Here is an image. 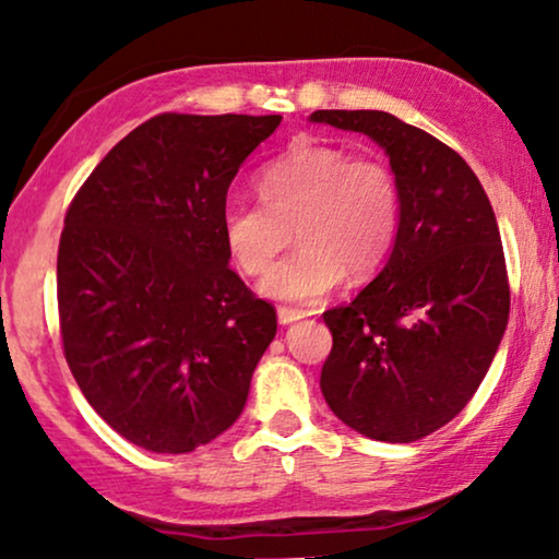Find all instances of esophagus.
<instances>
[{
  "mask_svg": "<svg viewBox=\"0 0 559 559\" xmlns=\"http://www.w3.org/2000/svg\"><path fill=\"white\" fill-rule=\"evenodd\" d=\"M302 316H306V313H302V311H295V308H277V319H280L282 326H290V323L300 321Z\"/></svg>",
  "mask_w": 559,
  "mask_h": 559,
  "instance_id": "esophagus-1",
  "label": "esophagus"
}]
</instances>
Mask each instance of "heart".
<instances>
[{
  "mask_svg": "<svg viewBox=\"0 0 559 559\" xmlns=\"http://www.w3.org/2000/svg\"><path fill=\"white\" fill-rule=\"evenodd\" d=\"M264 204L230 202L223 240L246 274H261L295 238L300 248L259 282L266 298L316 306L342 285L376 274L402 227V189L381 160L332 144H298L259 174Z\"/></svg>",
  "mask_w": 559,
  "mask_h": 559,
  "instance_id": "obj_1",
  "label": "heart"
}]
</instances>
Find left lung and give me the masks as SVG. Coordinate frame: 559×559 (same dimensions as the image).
I'll return each mask as SVG.
<instances>
[{
    "label": "left lung",
    "instance_id": "1",
    "mask_svg": "<svg viewBox=\"0 0 559 559\" xmlns=\"http://www.w3.org/2000/svg\"><path fill=\"white\" fill-rule=\"evenodd\" d=\"M370 136L402 189V227L378 277L323 313L329 409L365 438L412 443L451 423L490 370L511 313L498 219L464 157L385 111H313Z\"/></svg>",
    "mask_w": 559,
    "mask_h": 559
}]
</instances>
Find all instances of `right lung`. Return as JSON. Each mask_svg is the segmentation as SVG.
<instances>
[{"mask_svg": "<svg viewBox=\"0 0 559 559\" xmlns=\"http://www.w3.org/2000/svg\"><path fill=\"white\" fill-rule=\"evenodd\" d=\"M282 116L163 114L98 163L64 217V357L129 443L189 453L243 412L277 313L233 272L227 189Z\"/></svg>", "mask_w": 559, "mask_h": 559, "instance_id": "right-lung-1", "label": "right lung"}]
</instances>
